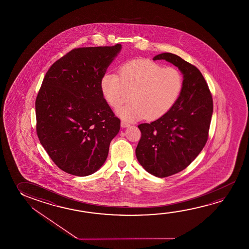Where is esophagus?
Instances as JSON below:
<instances>
[{"label":"esophagus","instance_id":"1","mask_svg":"<svg viewBox=\"0 0 249 249\" xmlns=\"http://www.w3.org/2000/svg\"><path fill=\"white\" fill-rule=\"evenodd\" d=\"M121 126H123V127H126V126H130V123H128L127 122H125V121H122V123H121Z\"/></svg>","mask_w":249,"mask_h":249}]
</instances>
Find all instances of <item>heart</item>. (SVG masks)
I'll return each mask as SVG.
<instances>
[{"instance_id":"b5f03b06","label":"heart","mask_w":249,"mask_h":249,"mask_svg":"<svg viewBox=\"0 0 249 249\" xmlns=\"http://www.w3.org/2000/svg\"><path fill=\"white\" fill-rule=\"evenodd\" d=\"M182 89L179 70L148 60L127 61L119 69V75L106 73L101 80L102 94L114 107L126 102L131 93L132 102L117 109L126 121L163 116L175 106Z\"/></svg>"}]
</instances>
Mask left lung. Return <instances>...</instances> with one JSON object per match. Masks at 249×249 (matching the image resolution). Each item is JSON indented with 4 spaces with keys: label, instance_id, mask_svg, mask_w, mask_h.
I'll return each instance as SVG.
<instances>
[{
    "label": "left lung",
    "instance_id": "1",
    "mask_svg": "<svg viewBox=\"0 0 249 249\" xmlns=\"http://www.w3.org/2000/svg\"><path fill=\"white\" fill-rule=\"evenodd\" d=\"M165 60L183 73V89L175 106L151 123H142L135 155L151 175L164 178L182 171L203 149L208 138L213 98L208 83L196 66L171 53L153 58Z\"/></svg>",
    "mask_w": 249,
    "mask_h": 249
}]
</instances>
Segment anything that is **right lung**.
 <instances>
[{"label":"right lung","instance_id":"add662e5","mask_svg":"<svg viewBox=\"0 0 249 249\" xmlns=\"http://www.w3.org/2000/svg\"><path fill=\"white\" fill-rule=\"evenodd\" d=\"M122 45L78 48L46 73L36 101V133L62 171L94 174L105 162L121 121L103 97L101 80Z\"/></svg>","mask_w":249,"mask_h":249}]
</instances>
